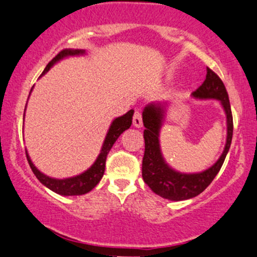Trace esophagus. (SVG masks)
Listing matches in <instances>:
<instances>
[{"label": "esophagus", "mask_w": 257, "mask_h": 257, "mask_svg": "<svg viewBox=\"0 0 257 257\" xmlns=\"http://www.w3.org/2000/svg\"><path fill=\"white\" fill-rule=\"evenodd\" d=\"M143 121H142V114L140 111H136L134 114V126L135 127H142Z\"/></svg>", "instance_id": "1"}]
</instances>
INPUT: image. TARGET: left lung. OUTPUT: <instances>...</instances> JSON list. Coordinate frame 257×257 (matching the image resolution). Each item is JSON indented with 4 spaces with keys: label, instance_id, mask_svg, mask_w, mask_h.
<instances>
[{
    "label": "left lung",
    "instance_id": "left-lung-1",
    "mask_svg": "<svg viewBox=\"0 0 257 257\" xmlns=\"http://www.w3.org/2000/svg\"><path fill=\"white\" fill-rule=\"evenodd\" d=\"M193 97L199 99H218L224 109L227 116V141L224 151L216 163L210 169L199 174H181L171 169L164 160L160 151L159 132L163 125L164 108L160 103H152L143 110V125L146 130L144 137V157L142 161V177L155 194L169 200H186L197 197L221 170L227 153L229 151L233 136V116L230 110L229 98L222 80L210 68L206 69V79L201 86L193 92Z\"/></svg>",
    "mask_w": 257,
    "mask_h": 257
}]
</instances>
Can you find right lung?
<instances>
[{
	"label": "right lung",
	"mask_w": 257,
	"mask_h": 257,
	"mask_svg": "<svg viewBox=\"0 0 257 257\" xmlns=\"http://www.w3.org/2000/svg\"><path fill=\"white\" fill-rule=\"evenodd\" d=\"M85 51L82 50H63L60 51L53 59L48 63L47 66L45 68L43 73L41 74V76L43 74L47 73L50 70V68L54 63H57L58 60L63 59L64 57L68 56H77V54H83ZM33 90V88H31ZM132 115H134V110H128L127 113L122 116L116 117L113 122H111L110 127H109L108 134H106L104 143H103L102 151H100L99 155H98L97 160L94 161V164L92 165L87 171H85L83 174L75 176V177H70V178H64V180H56V178H51L48 176L43 175L42 172H40L39 170L36 169L35 165L33 164V161L30 160L29 158L28 153H27V159L29 165H30L31 170L35 174L37 177V180L41 182L43 186H46L47 188H50L51 191L56 192L57 194L60 195H82L88 193L94 187L99 183V181L102 180L103 175H104V170H105V160H106V155L108 153L110 152L111 147L113 144L116 142V140L119 138V136L122 134L125 130L130 128L132 123Z\"/></svg>",
	"instance_id": "add662e5"
}]
</instances>
